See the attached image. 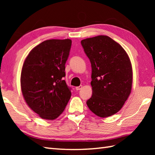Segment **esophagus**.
<instances>
[{"label": "esophagus", "mask_w": 155, "mask_h": 155, "mask_svg": "<svg viewBox=\"0 0 155 155\" xmlns=\"http://www.w3.org/2000/svg\"><path fill=\"white\" fill-rule=\"evenodd\" d=\"M82 88H83V86H82V85H80V86L76 87V90H77V91H79V90L81 89Z\"/></svg>", "instance_id": "esophagus-1"}]
</instances>
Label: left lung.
<instances>
[{
    "mask_svg": "<svg viewBox=\"0 0 155 155\" xmlns=\"http://www.w3.org/2000/svg\"><path fill=\"white\" fill-rule=\"evenodd\" d=\"M89 58L93 90L87 101L89 109L100 117L116 114L123 107L132 88V66L121 46L107 36L81 41Z\"/></svg>",
    "mask_w": 155,
    "mask_h": 155,
    "instance_id": "1",
    "label": "left lung"
}]
</instances>
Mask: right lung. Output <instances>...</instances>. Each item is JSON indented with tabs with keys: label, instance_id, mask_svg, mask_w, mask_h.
I'll use <instances>...</instances> for the list:
<instances>
[{
	"label": "right lung",
	"instance_id": "1",
	"mask_svg": "<svg viewBox=\"0 0 155 155\" xmlns=\"http://www.w3.org/2000/svg\"><path fill=\"white\" fill-rule=\"evenodd\" d=\"M71 44L70 39L43 41L32 49L23 64L22 95L28 107L43 119L58 117L70 100L71 88L64 77Z\"/></svg>",
	"mask_w": 155,
	"mask_h": 155
}]
</instances>
